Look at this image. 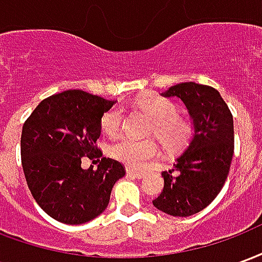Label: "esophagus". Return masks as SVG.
<instances>
[{
	"instance_id": "34e87169",
	"label": "esophagus",
	"mask_w": 262,
	"mask_h": 262,
	"mask_svg": "<svg viewBox=\"0 0 262 262\" xmlns=\"http://www.w3.org/2000/svg\"><path fill=\"white\" fill-rule=\"evenodd\" d=\"M127 176L129 177H133V178H137V180H142V178H144V172H140V171H136V170H127Z\"/></svg>"
}]
</instances>
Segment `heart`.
<instances>
[{"instance_id": "1", "label": "heart", "mask_w": 262, "mask_h": 262, "mask_svg": "<svg viewBox=\"0 0 262 262\" xmlns=\"http://www.w3.org/2000/svg\"><path fill=\"white\" fill-rule=\"evenodd\" d=\"M137 108L154 122V135L167 147L177 148L185 144L191 135V126L178 118V108L168 98L148 95L137 102ZM123 123V108L115 105L101 118V129L108 136H116ZM115 160L130 168H144L159 157V148L154 143L135 142L132 139H120L109 148Z\"/></svg>"}]
</instances>
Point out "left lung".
<instances>
[{
	"label": "left lung",
	"mask_w": 262,
	"mask_h": 262,
	"mask_svg": "<svg viewBox=\"0 0 262 262\" xmlns=\"http://www.w3.org/2000/svg\"><path fill=\"white\" fill-rule=\"evenodd\" d=\"M161 95L181 99L193 133L174 168L161 174L164 188L153 205L167 214L187 217L206 208L225 185L234 150L233 116L219 91L209 85L181 82Z\"/></svg>",
	"instance_id": "8db88e82"
}]
</instances>
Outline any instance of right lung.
Masks as SVG:
<instances>
[{
    "label": "right lung",
    "mask_w": 262,
    "mask_h": 262,
    "mask_svg": "<svg viewBox=\"0 0 262 262\" xmlns=\"http://www.w3.org/2000/svg\"><path fill=\"white\" fill-rule=\"evenodd\" d=\"M116 101L81 90L43 99L26 119L20 136L22 168L37 205L57 222L81 225L106 209L115 182L125 176L119 161L106 157L95 143L101 118ZM100 161L84 170L80 159Z\"/></svg>",
    "instance_id": "1"
}]
</instances>
